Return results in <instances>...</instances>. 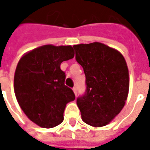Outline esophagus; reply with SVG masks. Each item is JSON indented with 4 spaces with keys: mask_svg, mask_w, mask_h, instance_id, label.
<instances>
[{
    "mask_svg": "<svg viewBox=\"0 0 150 150\" xmlns=\"http://www.w3.org/2000/svg\"><path fill=\"white\" fill-rule=\"evenodd\" d=\"M72 90H73V91H74V93H75V96H77V88H75V87H74Z\"/></svg>",
    "mask_w": 150,
    "mask_h": 150,
    "instance_id": "34e87169",
    "label": "esophagus"
}]
</instances>
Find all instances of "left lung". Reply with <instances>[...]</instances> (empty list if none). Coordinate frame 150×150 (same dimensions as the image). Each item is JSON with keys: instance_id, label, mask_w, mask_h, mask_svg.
Masks as SVG:
<instances>
[{"instance_id": "left-lung-1", "label": "left lung", "mask_w": 150, "mask_h": 150, "mask_svg": "<svg viewBox=\"0 0 150 150\" xmlns=\"http://www.w3.org/2000/svg\"><path fill=\"white\" fill-rule=\"evenodd\" d=\"M73 47L86 76V92L77 99L82 120L93 127L107 125L122 110L129 95L125 59L117 50L97 42Z\"/></svg>"}]
</instances>
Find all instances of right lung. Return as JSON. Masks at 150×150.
I'll return each instance as SVG.
<instances>
[{
  "instance_id": "1",
  "label": "right lung",
  "mask_w": 150,
  "mask_h": 150,
  "mask_svg": "<svg viewBox=\"0 0 150 150\" xmlns=\"http://www.w3.org/2000/svg\"><path fill=\"white\" fill-rule=\"evenodd\" d=\"M74 56L71 46L44 45L19 60L14 74L15 96L25 114L37 125L46 129L59 125L67 104L75 100L60 69L63 61Z\"/></svg>"
}]
</instances>
